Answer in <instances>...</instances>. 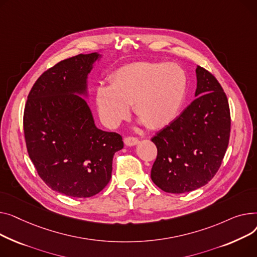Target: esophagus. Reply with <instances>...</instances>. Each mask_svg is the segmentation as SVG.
<instances>
[{"mask_svg":"<svg viewBox=\"0 0 257 257\" xmlns=\"http://www.w3.org/2000/svg\"><path fill=\"white\" fill-rule=\"evenodd\" d=\"M138 142H139V139L137 137H131V136H128V137L124 138V143L127 146H134L136 144H138Z\"/></svg>","mask_w":257,"mask_h":257,"instance_id":"1","label":"esophagus"}]
</instances>
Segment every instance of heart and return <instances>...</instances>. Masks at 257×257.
<instances>
[{
    "instance_id": "obj_1",
    "label": "heart",
    "mask_w": 257,
    "mask_h": 257,
    "mask_svg": "<svg viewBox=\"0 0 257 257\" xmlns=\"http://www.w3.org/2000/svg\"><path fill=\"white\" fill-rule=\"evenodd\" d=\"M185 69L168 62L143 61L124 65L110 77V86L99 85L95 102L101 121L117 126L130 114V104L146 126L163 127L179 114L187 95Z\"/></svg>"
}]
</instances>
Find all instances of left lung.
Here are the masks:
<instances>
[{
  "mask_svg": "<svg viewBox=\"0 0 257 257\" xmlns=\"http://www.w3.org/2000/svg\"><path fill=\"white\" fill-rule=\"evenodd\" d=\"M196 75L197 98L152 138L158 149L152 179L167 193H187L206 185L218 172L229 143L227 96L208 70L197 66Z\"/></svg>",
  "mask_w": 257,
  "mask_h": 257,
  "instance_id": "left-lung-1",
  "label": "left lung"
}]
</instances>
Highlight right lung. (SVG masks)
<instances>
[{
  "label": "right lung",
  "mask_w": 257,
  "mask_h": 257,
  "mask_svg": "<svg viewBox=\"0 0 257 257\" xmlns=\"http://www.w3.org/2000/svg\"><path fill=\"white\" fill-rule=\"evenodd\" d=\"M98 58L80 54L45 70L29 92L24 111L27 150L38 175L52 190L88 198L108 185L122 137L94 124L86 101L87 75Z\"/></svg>",
  "instance_id": "right-lung-1"
}]
</instances>
